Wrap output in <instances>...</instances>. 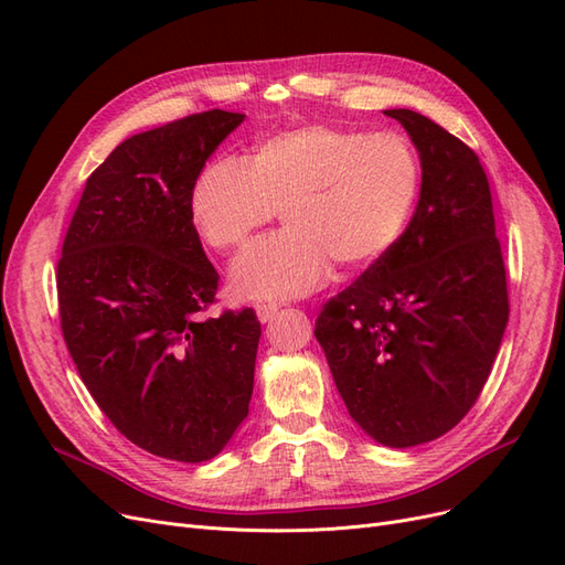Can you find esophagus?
<instances>
[{"label":"esophagus","mask_w":565,"mask_h":565,"mask_svg":"<svg viewBox=\"0 0 565 565\" xmlns=\"http://www.w3.org/2000/svg\"><path fill=\"white\" fill-rule=\"evenodd\" d=\"M276 313H278L276 303H259V306H256V318H259L262 322L273 320V316H276Z\"/></svg>","instance_id":"obj_1"}]
</instances>
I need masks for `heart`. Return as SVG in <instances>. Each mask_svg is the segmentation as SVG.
<instances>
[{"label": "heart", "mask_w": 565, "mask_h": 565, "mask_svg": "<svg viewBox=\"0 0 565 565\" xmlns=\"http://www.w3.org/2000/svg\"><path fill=\"white\" fill-rule=\"evenodd\" d=\"M419 193L415 150L396 134L306 125L268 136L247 164L218 158L191 188V218L228 252L276 218L285 231L237 256L228 287L243 301H285L377 264L398 243Z\"/></svg>", "instance_id": "1"}]
</instances>
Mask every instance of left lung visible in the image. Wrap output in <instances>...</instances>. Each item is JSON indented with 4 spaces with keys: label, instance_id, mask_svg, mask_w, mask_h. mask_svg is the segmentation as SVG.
<instances>
[{
    "label": "left lung",
    "instance_id": "left-lung-1",
    "mask_svg": "<svg viewBox=\"0 0 565 565\" xmlns=\"http://www.w3.org/2000/svg\"><path fill=\"white\" fill-rule=\"evenodd\" d=\"M422 188L398 243L324 303L316 339L351 419L382 446L448 434L488 382L509 320L488 177L476 152L396 108Z\"/></svg>",
    "mask_w": 565,
    "mask_h": 565
}]
</instances>
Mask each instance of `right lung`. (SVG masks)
<instances>
[{
  "mask_svg": "<svg viewBox=\"0 0 565 565\" xmlns=\"http://www.w3.org/2000/svg\"><path fill=\"white\" fill-rule=\"evenodd\" d=\"M245 115L207 110L119 143L87 179L58 262L61 328L84 386L134 446L207 461L249 413L262 324L202 320L218 273L191 188Z\"/></svg>",
  "mask_w": 565,
  "mask_h": 565,
  "instance_id": "obj_1",
  "label": "right lung"
}]
</instances>
